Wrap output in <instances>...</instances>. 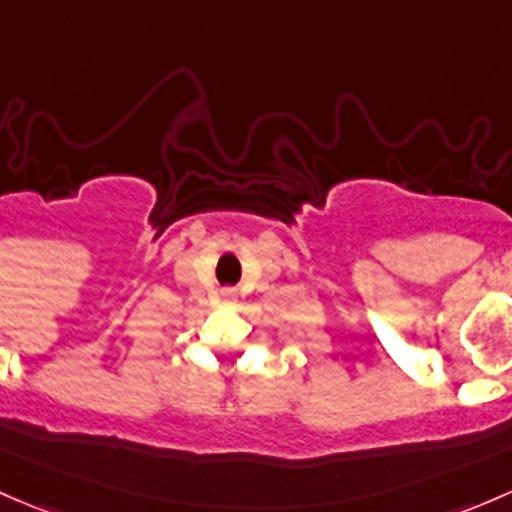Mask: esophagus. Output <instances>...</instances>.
<instances>
[{
  "instance_id": "34e87169",
  "label": "esophagus",
  "mask_w": 512,
  "mask_h": 512,
  "mask_svg": "<svg viewBox=\"0 0 512 512\" xmlns=\"http://www.w3.org/2000/svg\"><path fill=\"white\" fill-rule=\"evenodd\" d=\"M223 299L225 301H235V289H223Z\"/></svg>"
}]
</instances>
